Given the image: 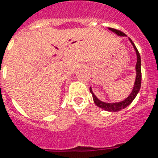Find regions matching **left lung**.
I'll return each mask as SVG.
<instances>
[{
  "mask_svg": "<svg viewBox=\"0 0 158 158\" xmlns=\"http://www.w3.org/2000/svg\"><path fill=\"white\" fill-rule=\"evenodd\" d=\"M109 30H111V31H113L116 34H117L118 35H122V36H124L125 33H123V31H121L119 30L114 29V28H109ZM129 40L131 41V43L133 45V47L135 51H136V53H137V65H136V71H137V77H136V81L134 83V87L132 92L130 94L127 98H126L125 100L121 102H117V103H106V102H103L102 101H100L98 98H97L95 94L92 92V88H90V92L92 94V97H93V101H94L95 104L97 105V106H99L101 108L104 109L105 111H119L123 109L126 108L127 106H129L132 101L135 99V97H137V93L139 92L140 88H141V83H142V71H141V56H140V54L138 51H137V47L136 46L134 45V43L132 42L131 39L129 38Z\"/></svg>",
  "mask_w": 158,
  "mask_h": 158,
  "instance_id": "obj_1",
  "label": "left lung"
}]
</instances>
